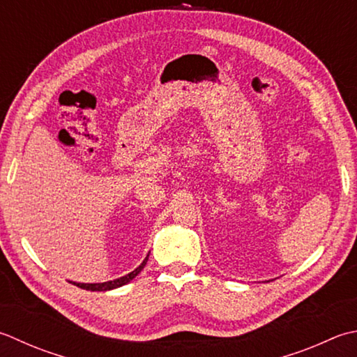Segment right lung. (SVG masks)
<instances>
[{"mask_svg":"<svg viewBox=\"0 0 357 357\" xmlns=\"http://www.w3.org/2000/svg\"><path fill=\"white\" fill-rule=\"evenodd\" d=\"M146 261H149V255L145 257V260L141 264H139V266L135 271H131L130 274H127V275L116 278V280H109V282H103V283H77V282H73V284L79 286V288L86 289V291H111V289L121 288V286L130 283L132 278H135L139 274V272L144 269Z\"/></svg>","mask_w":357,"mask_h":357,"instance_id":"add662e5","label":"right lung"}]
</instances>
